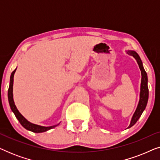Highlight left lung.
Instances as JSON below:
<instances>
[{"instance_id": "1", "label": "left lung", "mask_w": 160, "mask_h": 160, "mask_svg": "<svg viewBox=\"0 0 160 160\" xmlns=\"http://www.w3.org/2000/svg\"><path fill=\"white\" fill-rule=\"evenodd\" d=\"M127 53L130 55L132 56L135 60H136L138 66L140 68V70L141 71V92H140V100L138 102V105L136 110H135L134 114H133L132 119H131L130 126L128 128L132 127L134 124L136 123L138 120L145 110L146 105H147L148 99V77L147 73L145 71L143 68V63L140 58L138 54L135 51H132V50H128L127 51Z\"/></svg>"}]
</instances>
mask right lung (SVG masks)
Wrapping results in <instances>:
<instances>
[{"label": "right lung", "mask_w": 160, "mask_h": 160, "mask_svg": "<svg viewBox=\"0 0 160 160\" xmlns=\"http://www.w3.org/2000/svg\"><path fill=\"white\" fill-rule=\"evenodd\" d=\"M17 68L14 70V71L12 72V74H11L10 76V83H9V87H8V102H9L10 108L13 111V113H14L15 117L17 119L19 120V123L22 124V126L23 128H25L26 130L32 131L33 132H46V131L51 130V129L55 128L56 126H58V124L54 126H50V127H43V126H40L38 125V124H32L31 122H28L27 119H25V117H23L22 115L19 113L18 109L17 108L16 106L14 104V98H13V84H14V75L15 71H16Z\"/></svg>", "instance_id": "obj_1"}]
</instances>
